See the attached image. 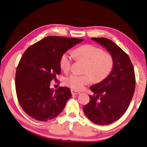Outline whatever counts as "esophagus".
I'll return each instance as SVG.
<instances>
[{
    "instance_id": "1",
    "label": "esophagus",
    "mask_w": 147,
    "mask_h": 147,
    "mask_svg": "<svg viewBox=\"0 0 147 147\" xmlns=\"http://www.w3.org/2000/svg\"><path fill=\"white\" fill-rule=\"evenodd\" d=\"M71 94L73 95H78V94H80L81 92H79L78 91H76L74 90H71Z\"/></svg>"
}]
</instances>
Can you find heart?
<instances>
[{"instance_id": "obj_1", "label": "heart", "mask_w": 147, "mask_h": 147, "mask_svg": "<svg viewBox=\"0 0 147 147\" xmlns=\"http://www.w3.org/2000/svg\"><path fill=\"white\" fill-rule=\"evenodd\" d=\"M74 55L78 59L82 60L87 63L85 73L89 74L78 75L72 74L67 77L65 82L73 89L80 90L84 86L89 84L92 80L100 82L108 76L113 67V60L109 53L104 52L101 48L91 44H87L79 47L74 50ZM73 55L71 53H65L60 59V66L64 71H69L71 68Z\"/></svg>"}]
</instances>
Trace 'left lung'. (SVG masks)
<instances>
[{
	"mask_svg": "<svg viewBox=\"0 0 147 147\" xmlns=\"http://www.w3.org/2000/svg\"><path fill=\"white\" fill-rule=\"evenodd\" d=\"M110 53L113 60L111 73L90 88L95 94L83 111L89 119L98 125H109L124 115L134 96L136 77L128 55L117 44L107 38H92Z\"/></svg>",
	"mask_w": 147,
	"mask_h": 147,
	"instance_id": "left-lung-1",
	"label": "left lung"
}]
</instances>
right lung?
Masks as SVG:
<instances>
[{"mask_svg":"<svg viewBox=\"0 0 147 147\" xmlns=\"http://www.w3.org/2000/svg\"><path fill=\"white\" fill-rule=\"evenodd\" d=\"M83 39L49 36L27 49L17 67L16 90L18 101L34 119L48 121L61 113L72 96L71 90L50 88L61 73L60 59L64 53Z\"/></svg>","mask_w":147,"mask_h":147,"instance_id":"add662e5","label":"right lung"}]
</instances>
